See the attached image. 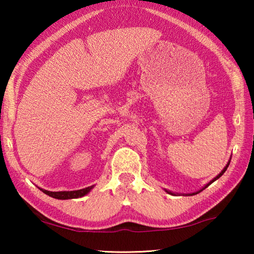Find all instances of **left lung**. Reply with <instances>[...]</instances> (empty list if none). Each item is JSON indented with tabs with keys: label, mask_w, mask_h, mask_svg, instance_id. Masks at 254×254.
<instances>
[{
	"label": "left lung",
	"mask_w": 254,
	"mask_h": 254,
	"mask_svg": "<svg viewBox=\"0 0 254 254\" xmlns=\"http://www.w3.org/2000/svg\"><path fill=\"white\" fill-rule=\"evenodd\" d=\"M229 165H230V162H229V163H227V165H226V167H225V168H224V169H223V170L221 171V173H220V175H217V176H216V177H215V178H214V179L212 180V182H209V184H207V185H206V186H205V187H204L203 189H201V190H204V189H205L206 187H208L210 184H212V183H214V182H215V180H216V179H218V178H220V177H221V176H222L223 174H224V173H225V171H226V169H227V167H229ZM201 190H199V191H197V192H195V194H192V195H196V194H198V192H200ZM168 192H169V191H168ZM169 194H171V192H169Z\"/></svg>",
	"instance_id": "left-lung-1"
}]
</instances>
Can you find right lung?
Returning a JSON list of instances; mask_svg holds the SVG:
<instances>
[{
  "instance_id": "right-lung-1",
  "label": "right lung",
  "mask_w": 254,
  "mask_h": 254,
  "mask_svg": "<svg viewBox=\"0 0 254 254\" xmlns=\"http://www.w3.org/2000/svg\"><path fill=\"white\" fill-rule=\"evenodd\" d=\"M93 188L91 187H86L84 189H79V190H72V191H48L45 190V189H40L45 192L46 195H48L50 197H54V198L57 199H71V198H78V197H83L86 194H88L89 190Z\"/></svg>"
}]
</instances>
